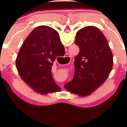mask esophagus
Returning <instances> with one entry per match:
<instances>
[{
  "mask_svg": "<svg viewBox=\"0 0 127 127\" xmlns=\"http://www.w3.org/2000/svg\"><path fill=\"white\" fill-rule=\"evenodd\" d=\"M64 60L65 62H66L67 63H69L70 62V60H71V56L69 54H66L64 56Z\"/></svg>",
  "mask_w": 127,
  "mask_h": 127,
  "instance_id": "esophagus-1",
  "label": "esophagus"
}]
</instances>
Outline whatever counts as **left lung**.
I'll return each mask as SVG.
<instances>
[{
  "label": "left lung",
  "mask_w": 127,
  "mask_h": 127,
  "mask_svg": "<svg viewBox=\"0 0 127 127\" xmlns=\"http://www.w3.org/2000/svg\"><path fill=\"white\" fill-rule=\"evenodd\" d=\"M75 43L80 50L74 61L75 75L64 88L84 97L106 81L113 67V54L105 36L95 26L78 30Z\"/></svg>",
  "instance_id": "8db88e82"
}]
</instances>
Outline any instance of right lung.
Masks as SVG:
<instances>
[{
  "label": "right lung",
  "instance_id": "1",
  "mask_svg": "<svg viewBox=\"0 0 127 127\" xmlns=\"http://www.w3.org/2000/svg\"><path fill=\"white\" fill-rule=\"evenodd\" d=\"M65 51L56 30L47 26L37 27L27 36L19 51L16 67L24 82L37 93L46 94L60 89L51 74L57 57Z\"/></svg>",
  "mask_w": 127,
  "mask_h": 127
}]
</instances>
